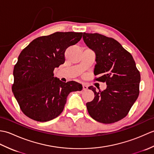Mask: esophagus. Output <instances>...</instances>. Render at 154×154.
<instances>
[{"mask_svg": "<svg viewBox=\"0 0 154 154\" xmlns=\"http://www.w3.org/2000/svg\"><path fill=\"white\" fill-rule=\"evenodd\" d=\"M88 89V85L85 83H83V90L86 91Z\"/></svg>", "mask_w": 154, "mask_h": 154, "instance_id": "esophagus-1", "label": "esophagus"}]
</instances>
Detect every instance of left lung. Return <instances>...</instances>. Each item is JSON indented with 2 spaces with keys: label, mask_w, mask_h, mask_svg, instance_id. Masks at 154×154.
<instances>
[{
  "label": "left lung",
  "mask_w": 154,
  "mask_h": 154,
  "mask_svg": "<svg viewBox=\"0 0 154 154\" xmlns=\"http://www.w3.org/2000/svg\"><path fill=\"white\" fill-rule=\"evenodd\" d=\"M84 42L96 55V80L106 82L99 92L91 86L94 99L86 104L89 115L97 122L111 124L124 119L139 95L140 74L134 58L119 42L112 38L83 32Z\"/></svg>",
  "instance_id": "1"
}]
</instances>
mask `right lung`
Segmentation results:
<instances>
[{
    "instance_id": "1",
    "label": "right lung",
    "mask_w": 154,
    "mask_h": 154,
    "mask_svg": "<svg viewBox=\"0 0 154 154\" xmlns=\"http://www.w3.org/2000/svg\"><path fill=\"white\" fill-rule=\"evenodd\" d=\"M82 35V32H55L35 38L20 54L12 89L26 116L38 122L53 120L63 111L68 94L82 90L79 83H64L54 77V69L64 63L66 49Z\"/></svg>"
}]
</instances>
